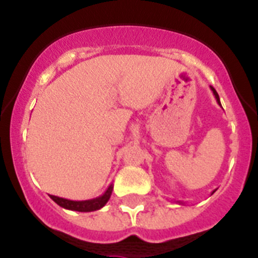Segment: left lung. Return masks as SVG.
<instances>
[{
  "label": "left lung",
  "instance_id": "1",
  "mask_svg": "<svg viewBox=\"0 0 258 258\" xmlns=\"http://www.w3.org/2000/svg\"><path fill=\"white\" fill-rule=\"evenodd\" d=\"M211 90H212V92H213V95H214V98H216V101H217V103H218V104H220V106H221V102H220V97H218L217 92H216V90H214V88H213V86H211ZM214 192H216V190H214V191H213V192H212V194H214ZM178 203H182V202H178Z\"/></svg>",
  "mask_w": 258,
  "mask_h": 258
}]
</instances>
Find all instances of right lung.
I'll return each instance as SVG.
<instances>
[{
	"mask_svg": "<svg viewBox=\"0 0 258 258\" xmlns=\"http://www.w3.org/2000/svg\"><path fill=\"white\" fill-rule=\"evenodd\" d=\"M113 190V184L111 183L108 186L106 191L102 194L101 197L94 198V199H89V200H68L64 199V198H59L55 197V195H50L54 202L58 204L59 207L64 209H70V211H77V212H94L98 211V209L103 208L107 204V202L111 198V194H112Z\"/></svg>",
	"mask_w": 258,
	"mask_h": 258,
	"instance_id": "add662e5",
	"label": "right lung"
}]
</instances>
